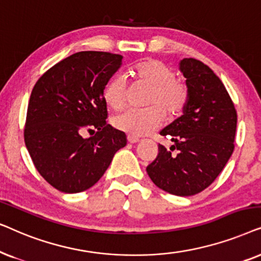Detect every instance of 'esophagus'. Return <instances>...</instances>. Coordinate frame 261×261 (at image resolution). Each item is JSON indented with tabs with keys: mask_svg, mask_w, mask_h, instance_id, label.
Segmentation results:
<instances>
[{
	"mask_svg": "<svg viewBox=\"0 0 261 261\" xmlns=\"http://www.w3.org/2000/svg\"><path fill=\"white\" fill-rule=\"evenodd\" d=\"M127 141L130 142V143H138V142H140V138L136 136H133V135H128Z\"/></svg>",
	"mask_w": 261,
	"mask_h": 261,
	"instance_id": "obj_1",
	"label": "esophagus"
}]
</instances>
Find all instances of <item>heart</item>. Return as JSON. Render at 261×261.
I'll return each instance as SVG.
<instances>
[{"label":"heart","mask_w":261,"mask_h":261,"mask_svg":"<svg viewBox=\"0 0 261 261\" xmlns=\"http://www.w3.org/2000/svg\"><path fill=\"white\" fill-rule=\"evenodd\" d=\"M135 81L150 88L145 110H128L114 117L113 125L118 130L134 136H144L158 128L163 116H179L189 101V89L176 79L173 69L160 60H144L131 69ZM127 86L123 76L110 79L103 88V100L112 110L123 109L126 102Z\"/></svg>","instance_id":"b5f03b06"}]
</instances>
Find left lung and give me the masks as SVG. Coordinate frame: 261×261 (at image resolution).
Wrapping results in <instances>:
<instances>
[{"instance_id": "obj_1", "label": "left lung", "mask_w": 261, "mask_h": 261, "mask_svg": "<svg viewBox=\"0 0 261 261\" xmlns=\"http://www.w3.org/2000/svg\"><path fill=\"white\" fill-rule=\"evenodd\" d=\"M189 101L182 116L161 130L171 138L167 149L147 167L159 189L180 197L193 196L214 182L234 151L238 114L220 77L203 62L180 61Z\"/></svg>"}]
</instances>
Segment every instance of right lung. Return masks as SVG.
Returning a JSON list of instances; mask_svg holds the SVG:
<instances>
[{
  "label": "right lung",
  "mask_w": 261,
  "mask_h": 261,
  "mask_svg": "<svg viewBox=\"0 0 261 261\" xmlns=\"http://www.w3.org/2000/svg\"><path fill=\"white\" fill-rule=\"evenodd\" d=\"M123 56L81 51L48 69L34 85L23 137L39 174L64 193L95 185L126 135L106 123L103 88ZM85 132L94 137H83Z\"/></svg>",
  "instance_id": "obj_1"
}]
</instances>
